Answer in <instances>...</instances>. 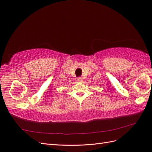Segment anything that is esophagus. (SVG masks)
Instances as JSON below:
<instances>
[{
	"instance_id": "obj_1",
	"label": "esophagus",
	"mask_w": 152,
	"mask_h": 152,
	"mask_svg": "<svg viewBox=\"0 0 152 152\" xmlns=\"http://www.w3.org/2000/svg\"><path fill=\"white\" fill-rule=\"evenodd\" d=\"M83 78H81V77H80V78H78V81L79 82H83Z\"/></svg>"
}]
</instances>
